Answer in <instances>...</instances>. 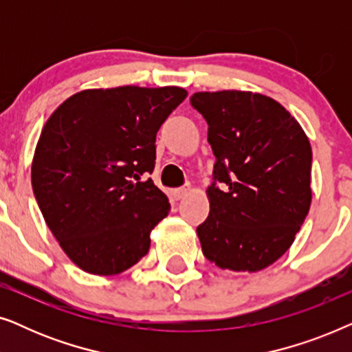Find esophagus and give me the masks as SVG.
<instances>
[{"instance_id": "1", "label": "esophagus", "mask_w": 352, "mask_h": 352, "mask_svg": "<svg viewBox=\"0 0 352 352\" xmlns=\"http://www.w3.org/2000/svg\"><path fill=\"white\" fill-rule=\"evenodd\" d=\"M189 194V189H187V187H181V189H175L171 192V195H173V199L175 200H181V199H184V197Z\"/></svg>"}]
</instances>
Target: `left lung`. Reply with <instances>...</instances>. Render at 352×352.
<instances>
[{"label":"left lung","instance_id":"left-lung-1","mask_svg":"<svg viewBox=\"0 0 352 352\" xmlns=\"http://www.w3.org/2000/svg\"><path fill=\"white\" fill-rule=\"evenodd\" d=\"M216 157L201 252L221 269L256 272L288 248L311 206L309 139L276 100L248 91L195 93Z\"/></svg>","mask_w":352,"mask_h":352}]
</instances>
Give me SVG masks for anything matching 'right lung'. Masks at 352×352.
<instances>
[{
    "label": "right lung",
    "mask_w": 352,
    "mask_h": 352,
    "mask_svg": "<svg viewBox=\"0 0 352 352\" xmlns=\"http://www.w3.org/2000/svg\"><path fill=\"white\" fill-rule=\"evenodd\" d=\"M187 96L176 86L88 89L59 105L43 128L32 186L47 228L76 266L113 276L151 248L170 211L153 184L155 138Z\"/></svg>",
    "instance_id": "right-lung-1"
}]
</instances>
